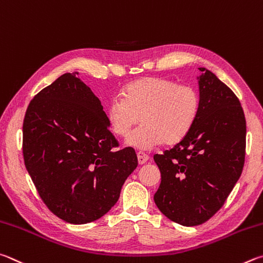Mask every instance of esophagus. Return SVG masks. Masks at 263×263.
<instances>
[{
  "label": "esophagus",
  "mask_w": 263,
  "mask_h": 263,
  "mask_svg": "<svg viewBox=\"0 0 263 263\" xmlns=\"http://www.w3.org/2000/svg\"><path fill=\"white\" fill-rule=\"evenodd\" d=\"M137 160H139V164L140 165H143V164H145L149 160V156L146 155L145 153H142V151H139V153H137Z\"/></svg>",
  "instance_id": "obj_1"
}]
</instances>
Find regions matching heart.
<instances>
[{
  "label": "heart",
  "mask_w": 263,
  "mask_h": 263,
  "mask_svg": "<svg viewBox=\"0 0 263 263\" xmlns=\"http://www.w3.org/2000/svg\"><path fill=\"white\" fill-rule=\"evenodd\" d=\"M199 110L200 96L194 87L149 77L124 87L123 98L110 99L107 119L114 134L122 137L142 120L144 124L128 136L127 143L151 150L164 142L172 144L185 139Z\"/></svg>",
  "instance_id": "heart-1"
}]
</instances>
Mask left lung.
<instances>
[{"label":"left lung","mask_w":263,"mask_h":263,"mask_svg":"<svg viewBox=\"0 0 263 263\" xmlns=\"http://www.w3.org/2000/svg\"><path fill=\"white\" fill-rule=\"evenodd\" d=\"M200 110L194 126L154 159L162 181L154 196L168 219L185 227L206 222L224 205L246 155V119L240 101L213 72L200 68Z\"/></svg>","instance_id":"1"}]
</instances>
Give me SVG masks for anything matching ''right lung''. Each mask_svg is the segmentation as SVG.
<instances>
[{
    "mask_svg": "<svg viewBox=\"0 0 263 263\" xmlns=\"http://www.w3.org/2000/svg\"><path fill=\"white\" fill-rule=\"evenodd\" d=\"M99 99L75 72L34 96L23 121L25 167L46 206L70 224L93 222L117 203L137 166L120 149Z\"/></svg>",
    "mask_w": 263,
    "mask_h": 263,
    "instance_id": "right-lung-1",
    "label": "right lung"
}]
</instances>
